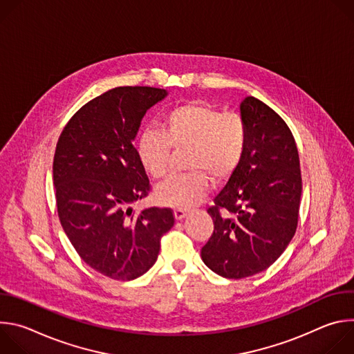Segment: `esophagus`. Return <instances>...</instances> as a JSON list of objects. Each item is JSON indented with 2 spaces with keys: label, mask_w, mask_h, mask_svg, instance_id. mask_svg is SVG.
Wrapping results in <instances>:
<instances>
[{
  "label": "esophagus",
  "mask_w": 354,
  "mask_h": 354,
  "mask_svg": "<svg viewBox=\"0 0 354 354\" xmlns=\"http://www.w3.org/2000/svg\"><path fill=\"white\" fill-rule=\"evenodd\" d=\"M174 214H175L176 220H182V218H185L189 214V210L187 209H182V207H176V209H174Z\"/></svg>",
  "instance_id": "obj_1"
}]
</instances>
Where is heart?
Here are the masks:
<instances>
[{
  "label": "heart",
  "mask_w": 354,
  "mask_h": 354,
  "mask_svg": "<svg viewBox=\"0 0 354 354\" xmlns=\"http://www.w3.org/2000/svg\"><path fill=\"white\" fill-rule=\"evenodd\" d=\"M246 144L248 129L241 115L189 102L167 113L162 131L145 129L137 142V154L151 176L164 179L171 171L172 148H187L186 168L192 171L160 185L157 197L164 205L189 207L207 194L209 175L223 180L238 168Z\"/></svg>",
  "instance_id": "1"
}]
</instances>
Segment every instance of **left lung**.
Listing matches in <instances>:
<instances>
[{
	"label": "left lung",
	"mask_w": 354,
	"mask_h": 354,
	"mask_svg": "<svg viewBox=\"0 0 354 354\" xmlns=\"http://www.w3.org/2000/svg\"><path fill=\"white\" fill-rule=\"evenodd\" d=\"M243 158L207 213L214 230L201 259L225 279L263 272L295 234L301 198L299 158L291 130L262 100L246 96Z\"/></svg>",
	"instance_id": "obj_1"
}]
</instances>
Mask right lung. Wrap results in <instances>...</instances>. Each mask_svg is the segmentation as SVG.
I'll return each instance as SVG.
<instances>
[{"label": "right lung", "instance_id": "1", "mask_svg": "<svg viewBox=\"0 0 354 354\" xmlns=\"http://www.w3.org/2000/svg\"><path fill=\"white\" fill-rule=\"evenodd\" d=\"M165 96L154 86L109 89L75 112L56 145L53 182L63 230L80 258L113 280L137 279L153 266L175 223L168 207H130L151 192L133 140L145 112Z\"/></svg>", "mask_w": 354, "mask_h": 354}]
</instances>
